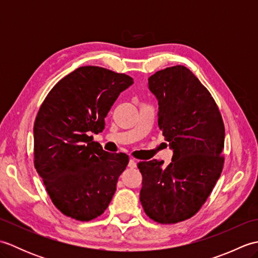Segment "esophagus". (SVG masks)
<instances>
[{"label":"esophagus","instance_id":"obj_1","mask_svg":"<svg viewBox=\"0 0 258 258\" xmlns=\"http://www.w3.org/2000/svg\"><path fill=\"white\" fill-rule=\"evenodd\" d=\"M128 167H131V168H135L136 167V161L135 160H130V162H128Z\"/></svg>","mask_w":258,"mask_h":258}]
</instances>
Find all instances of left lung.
I'll return each instance as SVG.
<instances>
[{
    "mask_svg": "<svg viewBox=\"0 0 258 258\" xmlns=\"http://www.w3.org/2000/svg\"><path fill=\"white\" fill-rule=\"evenodd\" d=\"M158 101V127L173 150L172 162H140V193L146 215L175 224L200 211L220 178L225 128L215 101L200 80L183 67L166 68L149 78Z\"/></svg>",
    "mask_w": 258,
    "mask_h": 258,
    "instance_id": "left-lung-1",
    "label": "left lung"
}]
</instances>
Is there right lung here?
<instances>
[{
	"label": "right lung",
	"mask_w": 258,
	"mask_h": 258,
	"mask_svg": "<svg viewBox=\"0 0 258 258\" xmlns=\"http://www.w3.org/2000/svg\"><path fill=\"white\" fill-rule=\"evenodd\" d=\"M133 83L126 74L82 67L57 82L38 109L34 166L64 215L87 222L111 203L128 155L103 151L91 134L102 132L119 93Z\"/></svg>",
	"instance_id": "add662e5"
}]
</instances>
